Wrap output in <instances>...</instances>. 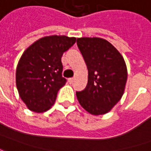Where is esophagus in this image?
<instances>
[{
    "label": "esophagus",
    "mask_w": 151,
    "mask_h": 151,
    "mask_svg": "<svg viewBox=\"0 0 151 151\" xmlns=\"http://www.w3.org/2000/svg\"><path fill=\"white\" fill-rule=\"evenodd\" d=\"M73 80H74L73 78H70L68 79V82H69V84H71V83H73Z\"/></svg>",
    "instance_id": "obj_1"
}]
</instances>
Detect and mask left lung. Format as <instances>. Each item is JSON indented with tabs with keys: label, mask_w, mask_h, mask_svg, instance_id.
<instances>
[{
	"label": "left lung",
	"mask_w": 151,
	"mask_h": 151,
	"mask_svg": "<svg viewBox=\"0 0 151 151\" xmlns=\"http://www.w3.org/2000/svg\"><path fill=\"white\" fill-rule=\"evenodd\" d=\"M77 44L88 69V82L76 92L79 104L94 116L108 113L122 97L128 72L120 52L108 40L78 38Z\"/></svg>",
	"instance_id": "8db88e82"
}]
</instances>
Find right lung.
Instances as JSON below:
<instances>
[{
  "label": "right lung",
  "instance_id": "right-lung-1",
  "mask_svg": "<svg viewBox=\"0 0 151 151\" xmlns=\"http://www.w3.org/2000/svg\"><path fill=\"white\" fill-rule=\"evenodd\" d=\"M75 42V37L45 36L22 53L16 69V86L29 110L41 113L54 104L57 92L66 82L61 74V57Z\"/></svg>",
  "mask_w": 151,
  "mask_h": 151
}]
</instances>
